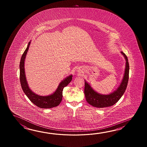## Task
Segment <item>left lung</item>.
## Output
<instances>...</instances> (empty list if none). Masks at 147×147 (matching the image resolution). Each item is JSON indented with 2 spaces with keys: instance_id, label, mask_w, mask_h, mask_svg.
I'll return each mask as SVG.
<instances>
[{
  "instance_id": "obj_1",
  "label": "left lung",
  "mask_w": 147,
  "mask_h": 147,
  "mask_svg": "<svg viewBox=\"0 0 147 147\" xmlns=\"http://www.w3.org/2000/svg\"><path fill=\"white\" fill-rule=\"evenodd\" d=\"M125 59V68L123 77L118 88L112 93L102 94L94 90L87 81H84V95L88 103L96 108H105L112 106L117 102L125 93L129 80V65L127 57L121 52Z\"/></svg>"
}]
</instances>
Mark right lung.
<instances>
[{
	"label": "right lung",
	"mask_w": 147,
	"mask_h": 147,
	"mask_svg": "<svg viewBox=\"0 0 147 147\" xmlns=\"http://www.w3.org/2000/svg\"><path fill=\"white\" fill-rule=\"evenodd\" d=\"M30 43V41L29 42L26 49L22 54L19 65L20 81L22 90L24 91V93L27 96L29 99L38 107L44 109L55 107L58 106L61 102L63 98V89L72 80V75H70L61 81L57 88L56 90L51 94L42 96L34 93L28 86L25 71V58Z\"/></svg>",
	"instance_id": "1"
}]
</instances>
